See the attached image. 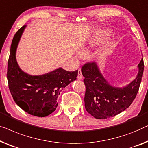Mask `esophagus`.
<instances>
[{
    "mask_svg": "<svg viewBox=\"0 0 148 148\" xmlns=\"http://www.w3.org/2000/svg\"><path fill=\"white\" fill-rule=\"evenodd\" d=\"M83 77V75H82V73H81V69H78V75H77V78L79 79H81Z\"/></svg>",
    "mask_w": 148,
    "mask_h": 148,
    "instance_id": "obj_1",
    "label": "esophagus"
}]
</instances>
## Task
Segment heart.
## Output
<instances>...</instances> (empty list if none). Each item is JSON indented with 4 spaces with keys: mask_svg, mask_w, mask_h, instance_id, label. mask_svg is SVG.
<instances>
[{
    "mask_svg": "<svg viewBox=\"0 0 148 148\" xmlns=\"http://www.w3.org/2000/svg\"><path fill=\"white\" fill-rule=\"evenodd\" d=\"M108 33H105L100 34V35H96V36H95V37H93V38H91L89 41L88 45H87V47L86 48V50H87L89 48H92V47H93L97 45L99 43L101 40L102 39H103L105 37H106L107 36H108ZM86 50H85V51H86Z\"/></svg>",
    "mask_w": 148,
    "mask_h": 148,
    "instance_id": "b5f03b06",
    "label": "heart"
}]
</instances>
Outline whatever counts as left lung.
Returning <instances> with one entry per match:
<instances>
[{
	"label": "left lung",
	"instance_id": "1",
	"mask_svg": "<svg viewBox=\"0 0 148 148\" xmlns=\"http://www.w3.org/2000/svg\"><path fill=\"white\" fill-rule=\"evenodd\" d=\"M136 79L125 87L117 88L109 85L93 61L85 63L81 73L85 79V108L95 118L107 119L129 108L138 93L144 69L143 59L138 65Z\"/></svg>",
	"mask_w": 148,
	"mask_h": 148
}]
</instances>
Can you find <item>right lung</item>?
Returning <instances> with one entry per match:
<instances>
[{"mask_svg": "<svg viewBox=\"0 0 148 148\" xmlns=\"http://www.w3.org/2000/svg\"><path fill=\"white\" fill-rule=\"evenodd\" d=\"M25 26L16 32L12 39L8 60V88L14 101L30 115L46 117L56 110L57 98L63 88L76 80L78 70L68 71L59 68L49 73L31 76L19 68L16 49Z\"/></svg>", "mask_w": 148, "mask_h": 148, "instance_id": "obj_1", "label": "right lung"}]
</instances>
